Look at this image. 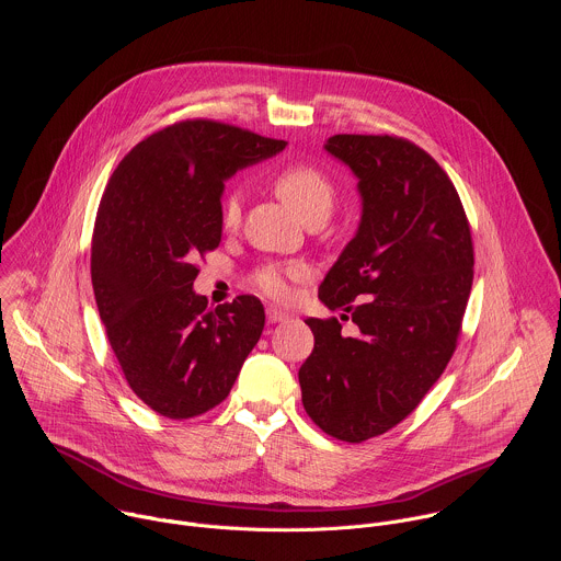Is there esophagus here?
<instances>
[{
    "label": "esophagus",
    "mask_w": 561,
    "mask_h": 561,
    "mask_svg": "<svg viewBox=\"0 0 561 561\" xmlns=\"http://www.w3.org/2000/svg\"><path fill=\"white\" fill-rule=\"evenodd\" d=\"M266 319H268V324H282L288 319V312L271 306V308H266Z\"/></svg>",
    "instance_id": "34e87169"
}]
</instances>
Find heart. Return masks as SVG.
Listing matches in <instances>:
<instances>
[{
  "label": "heart",
  "mask_w": 561,
  "mask_h": 561,
  "mask_svg": "<svg viewBox=\"0 0 561 561\" xmlns=\"http://www.w3.org/2000/svg\"><path fill=\"white\" fill-rule=\"evenodd\" d=\"M273 186H275L277 195L304 221L319 219V217L327 219L333 210L335 186L327 173H322L310 164H290V167L282 169L275 175ZM219 217H221L224 228H234L239 224V219H242V193L232 191L224 197ZM304 277H306L304 266H288V268L264 266L255 275V286L273 299H288L290 279H304Z\"/></svg>",
  "instance_id": "b5f03b06"
}]
</instances>
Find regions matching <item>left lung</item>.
I'll use <instances>...</instances> for the list:
<instances>
[{"mask_svg": "<svg viewBox=\"0 0 561 561\" xmlns=\"http://www.w3.org/2000/svg\"><path fill=\"white\" fill-rule=\"evenodd\" d=\"M324 148L357 178L362 217L319 299L351 312L357 333L346 337L337 319H306L314 348L299 386L308 417L357 444L411 415L453 357L472 239L453 182L420 146L333 135Z\"/></svg>", "mask_w": 561, "mask_h": 561, "instance_id": "obj_1", "label": "left lung"}]
</instances>
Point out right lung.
<instances>
[{
	"mask_svg": "<svg viewBox=\"0 0 561 561\" xmlns=\"http://www.w3.org/2000/svg\"><path fill=\"white\" fill-rule=\"evenodd\" d=\"M284 139L188 119L139 141L102 195L91 277L113 353L154 413L188 420L228 397L264 331L253 295L208 308L197 255L221 242L224 182L282 152Z\"/></svg>",
	"mask_w": 561,
	"mask_h": 561,
	"instance_id": "right-lung-1",
	"label": "right lung"
}]
</instances>
